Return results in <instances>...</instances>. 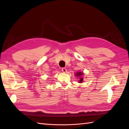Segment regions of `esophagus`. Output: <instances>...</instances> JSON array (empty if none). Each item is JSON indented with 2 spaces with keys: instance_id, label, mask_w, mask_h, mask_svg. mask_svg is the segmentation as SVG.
I'll list each match as a JSON object with an SVG mask.
<instances>
[{
  "instance_id": "obj_1",
  "label": "esophagus",
  "mask_w": 129,
  "mask_h": 129,
  "mask_svg": "<svg viewBox=\"0 0 129 129\" xmlns=\"http://www.w3.org/2000/svg\"><path fill=\"white\" fill-rule=\"evenodd\" d=\"M62 71L63 73H66V72H67V69L65 68H62Z\"/></svg>"
}]
</instances>
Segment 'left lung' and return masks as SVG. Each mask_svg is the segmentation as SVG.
<instances>
[{
  "mask_svg": "<svg viewBox=\"0 0 129 129\" xmlns=\"http://www.w3.org/2000/svg\"><path fill=\"white\" fill-rule=\"evenodd\" d=\"M84 73L83 72H77L75 74V75L76 76V77L79 78V82H78L80 83H81L83 82V75Z\"/></svg>",
  "mask_w": 129,
  "mask_h": 129,
  "instance_id": "left-lung-1",
  "label": "left lung"
}]
</instances>
